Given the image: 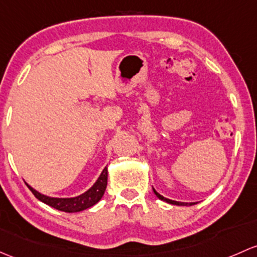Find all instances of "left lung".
I'll list each match as a JSON object with an SVG mask.
<instances>
[{
	"label": "left lung",
	"mask_w": 257,
	"mask_h": 257,
	"mask_svg": "<svg viewBox=\"0 0 257 257\" xmlns=\"http://www.w3.org/2000/svg\"><path fill=\"white\" fill-rule=\"evenodd\" d=\"M153 191H154V193L156 194V197H158L159 199H161V201L166 202V203H170V204H176V206H192V204H196V203H193V202H191V203H186V202H177V201H172V199L165 198V197L161 196L160 193L156 192V191L154 190V188H153Z\"/></svg>",
	"instance_id": "1"
}]
</instances>
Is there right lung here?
Masks as SVG:
<instances>
[{"label":"right lung","mask_w":257,"mask_h":257,"mask_svg":"<svg viewBox=\"0 0 257 257\" xmlns=\"http://www.w3.org/2000/svg\"><path fill=\"white\" fill-rule=\"evenodd\" d=\"M107 178L108 170L107 167H104L103 171L99 175L98 180L94 182V185L90 188V190H87L85 193L80 194V196L72 197V198H55V197L45 196V194L39 193L38 191L34 190L33 187H31L28 183H26V185L28 186V188L32 191V193H33L40 202H43V203L48 204V206L55 208V209L58 210H61V212L76 213L94 206V204L102 198V196L104 194V191H106L107 187Z\"/></svg>","instance_id":"1"}]
</instances>
